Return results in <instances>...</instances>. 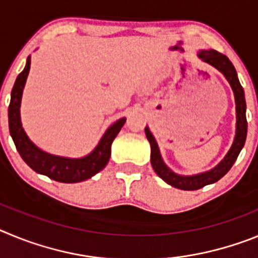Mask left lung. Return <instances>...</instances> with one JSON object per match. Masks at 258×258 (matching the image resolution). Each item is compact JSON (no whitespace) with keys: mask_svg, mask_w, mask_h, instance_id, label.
Returning a JSON list of instances; mask_svg holds the SVG:
<instances>
[{"mask_svg":"<svg viewBox=\"0 0 258 258\" xmlns=\"http://www.w3.org/2000/svg\"><path fill=\"white\" fill-rule=\"evenodd\" d=\"M199 58L207 61L208 64L216 67L218 71H221L225 75V77H226L227 81L231 85L234 95H235L236 134L231 149L227 152L225 159L216 168H213L209 172L202 173V174L190 175V177L175 174L174 172H172L164 164L160 151H159V147H157L156 141H155L154 136L151 134L149 127L145 129L146 137H147V140H149L150 145H151V164L154 170L156 172V174L160 178H163L166 183H169L170 186H173V187L181 188V190L186 191L199 190V188L204 187L207 184L214 183V182H217L218 179L222 178L223 175L231 169V166L234 165L235 160L238 159L239 154H240L241 149H243V146L245 143V138H247V117H245V108H247V106H245L244 90H243L240 83H239L235 68H234L232 63L229 60V58L226 55H223V54L216 51V50H202L199 52Z\"/></svg>","mask_w":258,"mask_h":258,"instance_id":"1","label":"left lung"}]
</instances>
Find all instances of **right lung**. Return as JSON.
Wrapping results in <instances>:
<instances>
[{
  "instance_id": "obj_1",
  "label": "right lung",
  "mask_w": 258,
  "mask_h": 258,
  "mask_svg": "<svg viewBox=\"0 0 258 258\" xmlns=\"http://www.w3.org/2000/svg\"><path fill=\"white\" fill-rule=\"evenodd\" d=\"M29 67H31V58L28 56L26 68L20 72L11 90L10 106H9V129L18 152L23 160L35 172L47 175L54 181L63 182V183H76L90 178L107 165L111 156V145L118 132L121 131L126 118H120L115 124L111 125L94 151L85 157L68 159V157L55 156L41 151L29 141L20 122V101H22L23 88L28 76Z\"/></svg>"
}]
</instances>
